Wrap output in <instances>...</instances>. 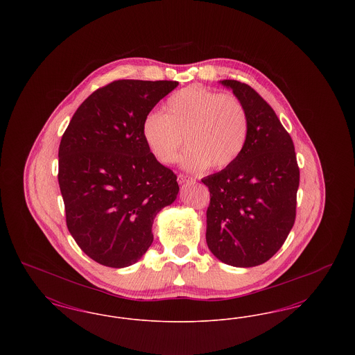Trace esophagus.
Here are the masks:
<instances>
[{"instance_id":"obj_1","label":"esophagus","mask_w":355,"mask_h":355,"mask_svg":"<svg viewBox=\"0 0 355 355\" xmlns=\"http://www.w3.org/2000/svg\"><path fill=\"white\" fill-rule=\"evenodd\" d=\"M177 181H178V184L184 185V184H189V182H194L196 180H194L193 177L187 175V174H178V177H177Z\"/></svg>"}]
</instances>
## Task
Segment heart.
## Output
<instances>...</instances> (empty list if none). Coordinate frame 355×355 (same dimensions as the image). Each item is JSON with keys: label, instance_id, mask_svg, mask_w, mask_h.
<instances>
[{"label": "heart", "instance_id": "obj_1", "mask_svg": "<svg viewBox=\"0 0 355 355\" xmlns=\"http://www.w3.org/2000/svg\"><path fill=\"white\" fill-rule=\"evenodd\" d=\"M249 114L242 101L202 85H189L164 103V114L148 113L141 125L144 142L161 164L177 161L185 142L182 165L200 171L232 166L246 148Z\"/></svg>", "mask_w": 355, "mask_h": 355}]
</instances>
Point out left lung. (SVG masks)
<instances>
[{"label":"left lung","mask_w":355,"mask_h":355,"mask_svg":"<svg viewBox=\"0 0 355 355\" xmlns=\"http://www.w3.org/2000/svg\"><path fill=\"white\" fill-rule=\"evenodd\" d=\"M245 105L250 132L236 162L202 180L209 187L206 242L223 263L253 268L277 253L294 225L300 168L294 144L252 86L223 80Z\"/></svg>","instance_id":"obj_1"}]
</instances>
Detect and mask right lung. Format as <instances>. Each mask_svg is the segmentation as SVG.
<instances>
[{"mask_svg":"<svg viewBox=\"0 0 355 355\" xmlns=\"http://www.w3.org/2000/svg\"><path fill=\"white\" fill-rule=\"evenodd\" d=\"M177 81L119 80L85 100L61 138L58 184L67 226L87 257L107 268L135 263L153 242V220L180 186L141 135L144 117Z\"/></svg>","mask_w":355,"mask_h":355,"instance_id":"add662e5","label":"right lung"}]
</instances>
